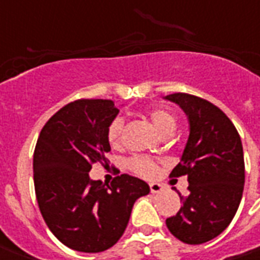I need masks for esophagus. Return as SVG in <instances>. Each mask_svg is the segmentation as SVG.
<instances>
[{"mask_svg":"<svg viewBox=\"0 0 260 260\" xmlns=\"http://www.w3.org/2000/svg\"><path fill=\"white\" fill-rule=\"evenodd\" d=\"M149 186H150V192H152V193H158V192L163 191V185H161V184H157V182H152Z\"/></svg>","mask_w":260,"mask_h":260,"instance_id":"34e87169","label":"esophagus"}]
</instances>
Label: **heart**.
Segmentation results:
<instances>
[{"instance_id": "b5f03b06", "label": "heart", "mask_w": 260, "mask_h": 260, "mask_svg": "<svg viewBox=\"0 0 260 260\" xmlns=\"http://www.w3.org/2000/svg\"><path fill=\"white\" fill-rule=\"evenodd\" d=\"M149 118L154 125V128L163 136H169L174 132L177 126V118L173 111L169 108L157 107L152 108L149 113ZM122 129H124V121L121 118H114L107 128V139L110 145L113 147H118L121 145V138H122ZM128 167L131 171L135 174L145 177V178H152L157 173V164L149 156L143 154H136L134 157L128 160Z\"/></svg>"}]
</instances>
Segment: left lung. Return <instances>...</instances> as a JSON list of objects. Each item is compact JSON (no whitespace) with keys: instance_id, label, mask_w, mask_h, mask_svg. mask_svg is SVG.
<instances>
[{"instance_id":"1","label":"left lung","mask_w":260,"mask_h":260,"mask_svg":"<svg viewBox=\"0 0 260 260\" xmlns=\"http://www.w3.org/2000/svg\"><path fill=\"white\" fill-rule=\"evenodd\" d=\"M189 118V138L182 158L170 177H188L189 195L166 220L170 233L185 244L199 245L229 227L240 206L245 163L238 131L213 103L188 93L166 97Z\"/></svg>"}]
</instances>
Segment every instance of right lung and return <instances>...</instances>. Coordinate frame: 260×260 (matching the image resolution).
Instances as JSON below:
<instances>
[{
	"label": "right lung",
	"instance_id": "1",
	"mask_svg": "<svg viewBox=\"0 0 260 260\" xmlns=\"http://www.w3.org/2000/svg\"><path fill=\"white\" fill-rule=\"evenodd\" d=\"M118 111L113 100H75L48 119L37 139V203L51 233L75 251L96 253L117 244L135 201L150 192L145 181L128 174L110 185L89 177L93 164L110 163L107 128Z\"/></svg>",
	"mask_w": 260,
	"mask_h": 260
}]
</instances>
